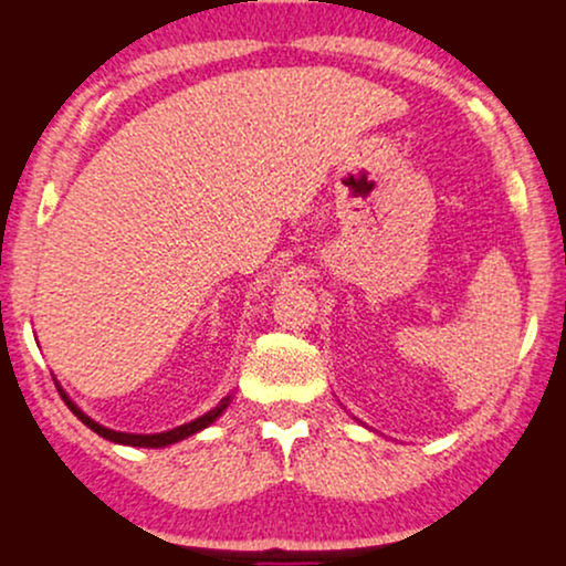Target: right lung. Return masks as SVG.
Here are the masks:
<instances>
[{
  "instance_id": "obj_1",
  "label": "right lung",
  "mask_w": 566,
  "mask_h": 566,
  "mask_svg": "<svg viewBox=\"0 0 566 566\" xmlns=\"http://www.w3.org/2000/svg\"><path fill=\"white\" fill-rule=\"evenodd\" d=\"M57 391H61L63 401H66V407L71 409V412H74L76 418H80L82 423L90 428V431H95L97 437H103V439L114 441V444H127V447H151V450H159V447L175 444V441H180V439H186V437H193V433H199L201 428H207L210 423H216V420L220 418V415L226 412V407L231 405V396H226V399H220V405H218V407H212L210 412H205V415H201V418L191 420V423L172 428V431H161V433H122V431H112V428H106V426L95 423L93 418H87V415H84L82 409L76 407L74 401L69 399L66 391H63L61 386H57Z\"/></svg>"
}]
</instances>
